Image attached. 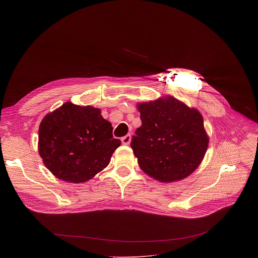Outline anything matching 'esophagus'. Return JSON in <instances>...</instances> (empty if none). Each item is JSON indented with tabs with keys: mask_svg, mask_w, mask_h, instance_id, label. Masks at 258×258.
I'll return each mask as SVG.
<instances>
[{
	"mask_svg": "<svg viewBox=\"0 0 258 258\" xmlns=\"http://www.w3.org/2000/svg\"><path fill=\"white\" fill-rule=\"evenodd\" d=\"M131 141H132V136H131V135H126V136H124V137L121 139V142H122L123 145H130Z\"/></svg>",
	"mask_w": 258,
	"mask_h": 258,
	"instance_id": "1",
	"label": "esophagus"
}]
</instances>
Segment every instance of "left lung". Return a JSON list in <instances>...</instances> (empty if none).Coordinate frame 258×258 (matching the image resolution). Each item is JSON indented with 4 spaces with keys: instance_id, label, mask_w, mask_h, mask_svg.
<instances>
[{
    "instance_id": "obj_1",
    "label": "left lung",
    "mask_w": 258,
    "mask_h": 258,
    "mask_svg": "<svg viewBox=\"0 0 258 258\" xmlns=\"http://www.w3.org/2000/svg\"><path fill=\"white\" fill-rule=\"evenodd\" d=\"M142 125L131 147L141 169L160 182L178 181L202 162L209 143L203 117L172 96L137 104Z\"/></svg>"
}]
</instances>
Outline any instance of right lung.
Masks as SVG:
<instances>
[{
  "mask_svg": "<svg viewBox=\"0 0 258 258\" xmlns=\"http://www.w3.org/2000/svg\"><path fill=\"white\" fill-rule=\"evenodd\" d=\"M112 130L99 108L66 102L41 121L40 156L57 178L86 182L109 164L120 146Z\"/></svg>",
  "mask_w": 258,
  "mask_h": 258,
  "instance_id": "1",
  "label": "right lung"
}]
</instances>
